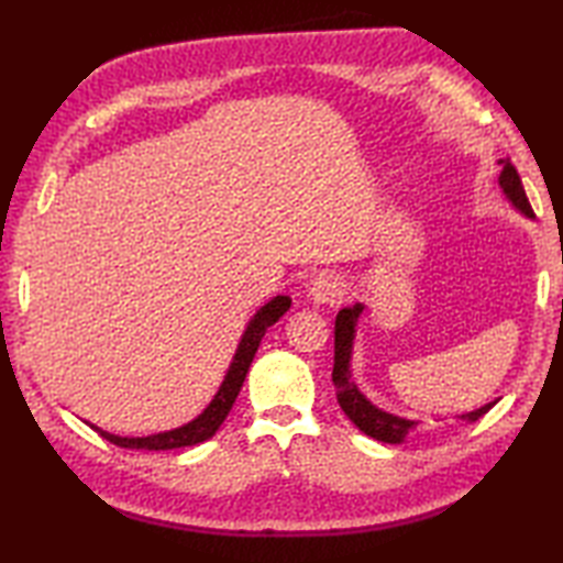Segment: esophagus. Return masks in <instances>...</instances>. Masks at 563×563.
Returning a JSON list of instances; mask_svg holds the SVG:
<instances>
[{"instance_id": "1", "label": "esophagus", "mask_w": 563, "mask_h": 563, "mask_svg": "<svg viewBox=\"0 0 563 563\" xmlns=\"http://www.w3.org/2000/svg\"><path fill=\"white\" fill-rule=\"evenodd\" d=\"M343 283L331 273H321L309 283V300L317 305H339L343 300Z\"/></svg>"}]
</instances>
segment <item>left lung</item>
Segmentation results:
<instances>
[{
	"instance_id": "obj_1",
	"label": "left lung",
	"mask_w": 563,
	"mask_h": 563,
	"mask_svg": "<svg viewBox=\"0 0 563 563\" xmlns=\"http://www.w3.org/2000/svg\"><path fill=\"white\" fill-rule=\"evenodd\" d=\"M498 164H504V172L498 176V184L504 188V194L508 198V202L518 212H522L525 218H534V212L530 208V200L525 196V188L520 176L516 172V166L510 164V159H500ZM365 305L355 302L353 307H343L341 312L336 314V329H333V387H336V397L343 413L351 418V421L363 430L365 435L375 438L379 442H389V445H399V442L406 440V435L416 430L418 421H409V418L394 416L377 409V406L369 401L365 394L357 389V385L353 382V373H351V361H353V341H355V327L357 319H361ZM496 401H488L486 406L470 413H462L460 418L466 423L479 421L484 413H488Z\"/></svg>"
}]
</instances>
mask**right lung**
I'll list each match as a JSON object with an SVG mask.
<instances>
[{
	"instance_id": "right-lung-1",
	"label": "right lung",
	"mask_w": 563,
	"mask_h": 563,
	"mask_svg": "<svg viewBox=\"0 0 563 563\" xmlns=\"http://www.w3.org/2000/svg\"><path fill=\"white\" fill-rule=\"evenodd\" d=\"M290 305H292V300L288 295H278V297H273L271 302L263 305L254 317H251L218 394H214L212 401L206 406V411L196 416L194 421H188L181 428L164 430V433H154V435H145V438H123V435L106 433V430H101L99 426H91V423L89 426L97 430L101 438L113 442V445L128 448V450H176V448L198 445V442L212 438L214 433H218V428L222 426L227 413L232 411V404L236 399L239 389H242V385H244L246 373L251 367V361H254V355L258 351L263 333H266L285 312H288Z\"/></svg>"
}]
</instances>
